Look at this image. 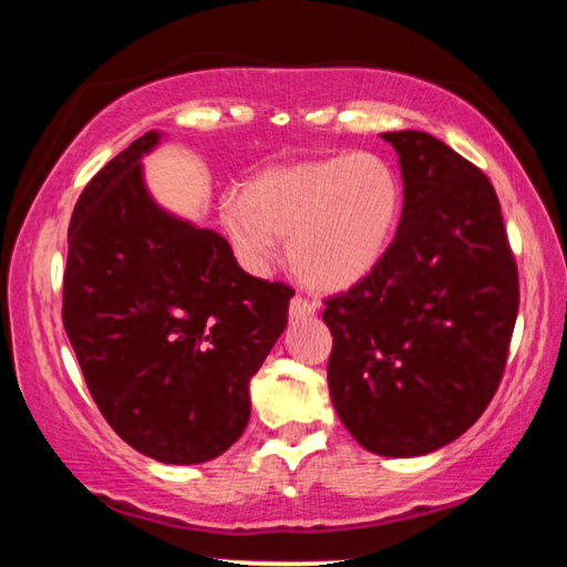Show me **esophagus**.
Instances as JSON below:
<instances>
[{
    "mask_svg": "<svg viewBox=\"0 0 567 567\" xmlns=\"http://www.w3.org/2000/svg\"><path fill=\"white\" fill-rule=\"evenodd\" d=\"M315 312H318V307H315L310 300H305V297L295 295L292 302H290V318L295 320H307V318H315Z\"/></svg>",
    "mask_w": 567,
    "mask_h": 567,
    "instance_id": "34e87169",
    "label": "esophagus"
}]
</instances>
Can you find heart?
Wrapping results in <instances>:
<instances>
[{
	"label": "heart",
	"instance_id": "obj_1",
	"mask_svg": "<svg viewBox=\"0 0 567 567\" xmlns=\"http://www.w3.org/2000/svg\"><path fill=\"white\" fill-rule=\"evenodd\" d=\"M402 215V185L372 152L262 169L223 205V223L249 270H265L287 237L295 275L320 292H344L385 260Z\"/></svg>",
	"mask_w": 567,
	"mask_h": 567
}]
</instances>
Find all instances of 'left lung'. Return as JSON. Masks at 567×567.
I'll use <instances>...</instances> for the list:
<instances>
[{
  "label": "left lung",
  "instance_id": "left-lung-1",
  "mask_svg": "<svg viewBox=\"0 0 567 567\" xmlns=\"http://www.w3.org/2000/svg\"><path fill=\"white\" fill-rule=\"evenodd\" d=\"M382 140L400 157L405 203L378 270L324 302L328 385L364 450L417 457L491 405L520 287L491 179L427 132Z\"/></svg>",
  "mask_w": 567,
  "mask_h": 567
}]
</instances>
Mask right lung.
I'll return each mask as SVG.
<instances>
[{
  "label": "right lung",
  "instance_id": "right-lung-1",
  "mask_svg": "<svg viewBox=\"0 0 567 567\" xmlns=\"http://www.w3.org/2000/svg\"><path fill=\"white\" fill-rule=\"evenodd\" d=\"M147 132L76 199L62 320L104 420L167 465L223 455L245 433L249 380L287 328L295 295L247 275L215 229L150 195Z\"/></svg>",
  "mask_w": 567,
  "mask_h": 567
}]
</instances>
